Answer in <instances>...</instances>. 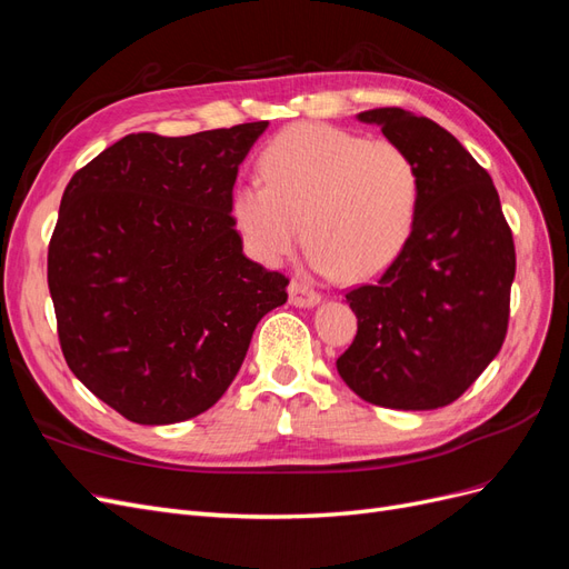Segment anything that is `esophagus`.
Returning a JSON list of instances; mask_svg holds the SVG:
<instances>
[{"mask_svg": "<svg viewBox=\"0 0 569 569\" xmlns=\"http://www.w3.org/2000/svg\"><path fill=\"white\" fill-rule=\"evenodd\" d=\"M289 303L291 306H299V308H311L316 303H320V295L316 289H311L303 282H291L289 284Z\"/></svg>", "mask_w": 569, "mask_h": 569, "instance_id": "obj_1", "label": "esophagus"}]
</instances>
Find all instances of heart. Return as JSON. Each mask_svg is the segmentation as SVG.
Segmentation results:
<instances>
[{"label": "heart", "mask_w": 569, "mask_h": 569, "mask_svg": "<svg viewBox=\"0 0 569 569\" xmlns=\"http://www.w3.org/2000/svg\"><path fill=\"white\" fill-rule=\"evenodd\" d=\"M258 176L263 186L234 189L232 218L263 263H280L303 230L316 270L360 282L385 272L416 232L422 178L391 140L291 126L258 153Z\"/></svg>", "instance_id": "b5f03b06"}]
</instances>
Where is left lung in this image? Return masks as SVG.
<instances>
[{"label": "left lung", "instance_id": "left-lung-1", "mask_svg": "<svg viewBox=\"0 0 569 569\" xmlns=\"http://www.w3.org/2000/svg\"><path fill=\"white\" fill-rule=\"evenodd\" d=\"M418 163L422 203L382 278L347 295L358 318L337 358L360 399L396 410L453 403L501 351L515 244L491 176L435 120L399 107L358 113Z\"/></svg>", "mask_w": 569, "mask_h": 569}]
</instances>
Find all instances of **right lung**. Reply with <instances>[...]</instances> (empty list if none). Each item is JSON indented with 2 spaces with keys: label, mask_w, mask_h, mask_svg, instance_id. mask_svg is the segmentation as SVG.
I'll return each mask as SVG.
<instances>
[{
  "label": "right lung",
  "mask_w": 569,
  "mask_h": 569,
  "mask_svg": "<svg viewBox=\"0 0 569 569\" xmlns=\"http://www.w3.org/2000/svg\"><path fill=\"white\" fill-rule=\"evenodd\" d=\"M266 128L128 134L66 187L47 253L61 351L130 422L209 410L287 301L289 280L249 261L232 218L239 163Z\"/></svg>",
  "instance_id": "add662e5"
}]
</instances>
